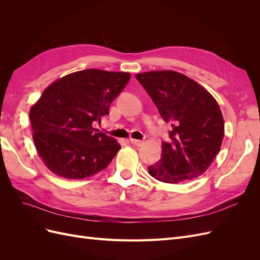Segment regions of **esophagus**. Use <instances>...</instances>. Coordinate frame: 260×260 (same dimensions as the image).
<instances>
[{
	"label": "esophagus",
	"instance_id": "obj_1",
	"mask_svg": "<svg viewBox=\"0 0 260 260\" xmlns=\"http://www.w3.org/2000/svg\"><path fill=\"white\" fill-rule=\"evenodd\" d=\"M130 141H131V143H133V144L137 145V146H140V145H142V144H143V141H141V140H137V139H130Z\"/></svg>",
	"mask_w": 260,
	"mask_h": 260
}]
</instances>
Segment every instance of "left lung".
<instances>
[{
  "label": "left lung",
  "mask_w": 260,
  "mask_h": 260,
  "mask_svg": "<svg viewBox=\"0 0 260 260\" xmlns=\"http://www.w3.org/2000/svg\"><path fill=\"white\" fill-rule=\"evenodd\" d=\"M136 78L172 127L170 141L161 142L160 159L147 168L148 174L166 183L184 182L204 174L224 135L216 100L198 82L172 70L143 73Z\"/></svg>",
  "instance_id": "8db88e82"
}]
</instances>
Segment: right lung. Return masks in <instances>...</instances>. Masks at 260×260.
I'll return each instance as SVG.
<instances>
[{
    "instance_id": "1",
    "label": "right lung",
    "mask_w": 260,
    "mask_h": 260,
    "mask_svg": "<svg viewBox=\"0 0 260 260\" xmlns=\"http://www.w3.org/2000/svg\"><path fill=\"white\" fill-rule=\"evenodd\" d=\"M128 73L85 69L46 88L29 117L39 155L52 172L83 179L105 169L120 145L93 128L130 80Z\"/></svg>"
}]
</instances>
